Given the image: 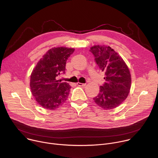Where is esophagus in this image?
<instances>
[{"label": "esophagus", "instance_id": "obj_1", "mask_svg": "<svg viewBox=\"0 0 158 158\" xmlns=\"http://www.w3.org/2000/svg\"><path fill=\"white\" fill-rule=\"evenodd\" d=\"M77 85H78V86H81V87H84L86 84H82V83H80V82H78V83H77Z\"/></svg>", "mask_w": 158, "mask_h": 158}]
</instances>
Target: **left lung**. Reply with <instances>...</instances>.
Masks as SVG:
<instances>
[{"instance_id":"left-lung-1","label":"left lung","mask_w":158,"mask_h":158,"mask_svg":"<svg viewBox=\"0 0 158 158\" xmlns=\"http://www.w3.org/2000/svg\"><path fill=\"white\" fill-rule=\"evenodd\" d=\"M89 51L94 55L96 64L105 75V82L93 99L104 109L116 108L127 98L130 91L131 78L128 67L109 46L98 45L91 48Z\"/></svg>"}]
</instances>
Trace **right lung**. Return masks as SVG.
<instances>
[{
  "label": "right lung",
  "mask_w": 158,
  "mask_h": 158,
  "mask_svg": "<svg viewBox=\"0 0 158 158\" xmlns=\"http://www.w3.org/2000/svg\"><path fill=\"white\" fill-rule=\"evenodd\" d=\"M74 49L54 48L37 62L31 76L30 87L33 96L42 107L54 110L67 100L71 87L57 80L64 74L67 60Z\"/></svg>",
  "instance_id": "right-lung-1"
}]
</instances>
